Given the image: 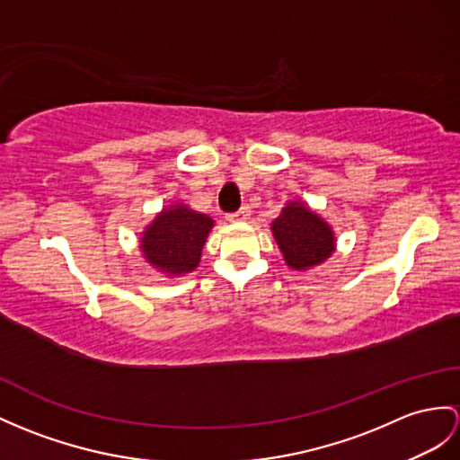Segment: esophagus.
Wrapping results in <instances>:
<instances>
[{"mask_svg": "<svg viewBox=\"0 0 460 460\" xmlns=\"http://www.w3.org/2000/svg\"><path fill=\"white\" fill-rule=\"evenodd\" d=\"M250 215H252L250 207L243 205L240 210H236V212H232V215H228V220H230V222H242V220H248Z\"/></svg>", "mask_w": 460, "mask_h": 460, "instance_id": "1", "label": "esophagus"}]
</instances>
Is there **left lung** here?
<instances>
[{
    "instance_id": "obj_1",
    "label": "left lung",
    "mask_w": 460,
    "mask_h": 460,
    "mask_svg": "<svg viewBox=\"0 0 460 460\" xmlns=\"http://www.w3.org/2000/svg\"><path fill=\"white\" fill-rule=\"evenodd\" d=\"M271 232L287 265L296 271L323 263L335 250L330 224L300 200H293L281 210L271 224Z\"/></svg>"
}]
</instances>
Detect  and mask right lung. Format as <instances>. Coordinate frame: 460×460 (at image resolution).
I'll list each match as a JSON object with an SVG mask.
<instances>
[{
	"mask_svg": "<svg viewBox=\"0 0 460 460\" xmlns=\"http://www.w3.org/2000/svg\"><path fill=\"white\" fill-rule=\"evenodd\" d=\"M215 220L185 205H172L142 232L140 250L148 263L170 277L191 273Z\"/></svg>",
	"mask_w": 460,
	"mask_h": 460,
	"instance_id": "obj_1",
	"label": "right lung"
}]
</instances>
